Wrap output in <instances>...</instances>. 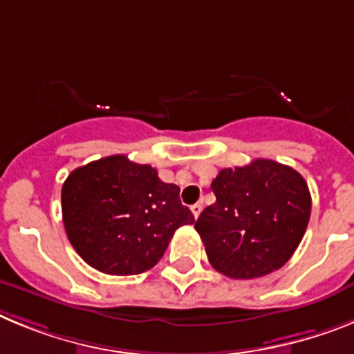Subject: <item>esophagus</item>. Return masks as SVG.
I'll use <instances>...</instances> for the list:
<instances>
[{
	"instance_id": "34e87169",
	"label": "esophagus",
	"mask_w": 354,
	"mask_h": 354,
	"mask_svg": "<svg viewBox=\"0 0 354 354\" xmlns=\"http://www.w3.org/2000/svg\"><path fill=\"white\" fill-rule=\"evenodd\" d=\"M190 210H192V215H194L196 219H198L199 214H201V210H203V205L201 203H196V205H192V207H190Z\"/></svg>"
}]
</instances>
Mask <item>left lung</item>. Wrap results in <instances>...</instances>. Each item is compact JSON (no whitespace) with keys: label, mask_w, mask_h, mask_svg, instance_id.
Here are the masks:
<instances>
[{"label":"left lung","mask_w":354,"mask_h":354,"mask_svg":"<svg viewBox=\"0 0 354 354\" xmlns=\"http://www.w3.org/2000/svg\"><path fill=\"white\" fill-rule=\"evenodd\" d=\"M215 203L196 232L208 262L233 279L270 274L290 260L305 235L312 198L305 178L274 160L223 169L212 181Z\"/></svg>","instance_id":"1"}]
</instances>
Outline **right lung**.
<instances>
[{"instance_id":"obj_1","label":"right lung","mask_w":354,"mask_h":354,"mask_svg":"<svg viewBox=\"0 0 354 354\" xmlns=\"http://www.w3.org/2000/svg\"><path fill=\"white\" fill-rule=\"evenodd\" d=\"M62 217L76 253L104 274L130 276L164 257L174 232L194 223L180 187L156 169L112 155L75 169L62 185Z\"/></svg>"}]
</instances>
